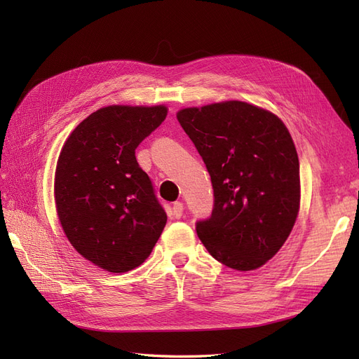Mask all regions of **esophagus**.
<instances>
[{"instance_id": "obj_1", "label": "esophagus", "mask_w": 359, "mask_h": 359, "mask_svg": "<svg viewBox=\"0 0 359 359\" xmlns=\"http://www.w3.org/2000/svg\"><path fill=\"white\" fill-rule=\"evenodd\" d=\"M184 212V205L182 202H175L172 205V215L175 217V219H181Z\"/></svg>"}]
</instances>
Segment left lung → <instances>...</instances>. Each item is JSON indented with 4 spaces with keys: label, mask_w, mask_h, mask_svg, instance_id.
I'll return each mask as SVG.
<instances>
[{
    "label": "left lung",
    "mask_w": 359,
    "mask_h": 359,
    "mask_svg": "<svg viewBox=\"0 0 359 359\" xmlns=\"http://www.w3.org/2000/svg\"><path fill=\"white\" fill-rule=\"evenodd\" d=\"M214 189L210 219L196 232L223 265L252 271L285 244L299 211V160L274 114L245 102L187 107L177 114Z\"/></svg>",
    "instance_id": "1"
}]
</instances>
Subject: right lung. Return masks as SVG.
<instances>
[{
	"label": "right lung",
	"mask_w": 359,
	"mask_h": 359,
	"mask_svg": "<svg viewBox=\"0 0 359 359\" xmlns=\"http://www.w3.org/2000/svg\"><path fill=\"white\" fill-rule=\"evenodd\" d=\"M166 106L102 107L64 144L55 170V203L76 252L109 273L142 265L168 215L135 151L165 121Z\"/></svg>",
	"instance_id": "obj_1"
}]
</instances>
